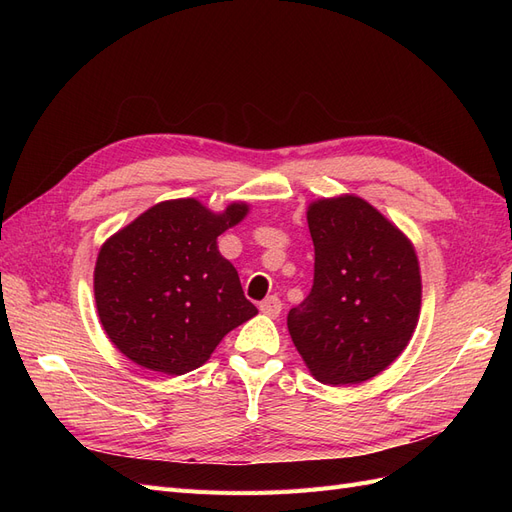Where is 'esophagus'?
<instances>
[{"instance_id": "34e87169", "label": "esophagus", "mask_w": 512, "mask_h": 512, "mask_svg": "<svg viewBox=\"0 0 512 512\" xmlns=\"http://www.w3.org/2000/svg\"><path fill=\"white\" fill-rule=\"evenodd\" d=\"M260 312L271 316V318H277V316L282 314V301L277 299V297H267L265 301L260 303Z\"/></svg>"}]
</instances>
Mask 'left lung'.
Segmentation results:
<instances>
[{
	"instance_id": "left-lung-1",
	"label": "left lung",
	"mask_w": 512,
	"mask_h": 512,
	"mask_svg": "<svg viewBox=\"0 0 512 512\" xmlns=\"http://www.w3.org/2000/svg\"><path fill=\"white\" fill-rule=\"evenodd\" d=\"M314 286L288 312V331L322 384H359L404 352L421 312L412 243L359 196L307 209Z\"/></svg>"
}]
</instances>
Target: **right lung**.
I'll return each instance as SVG.
<instances>
[{
	"label": "right lung",
	"instance_id": "obj_1",
	"mask_svg": "<svg viewBox=\"0 0 512 512\" xmlns=\"http://www.w3.org/2000/svg\"><path fill=\"white\" fill-rule=\"evenodd\" d=\"M247 205L211 213L194 198L147 209L98 254L94 292L111 342L130 361L168 376L203 365L222 337L258 314L218 237Z\"/></svg>",
	"mask_w": 512,
	"mask_h": 512
}]
</instances>
